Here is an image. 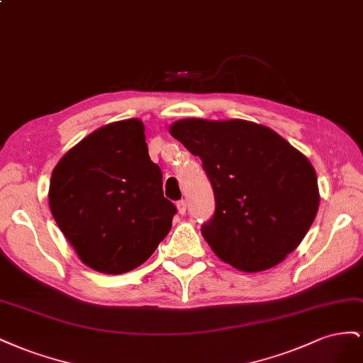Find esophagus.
<instances>
[{
  "mask_svg": "<svg viewBox=\"0 0 363 363\" xmlns=\"http://www.w3.org/2000/svg\"><path fill=\"white\" fill-rule=\"evenodd\" d=\"M176 206H178V213L179 214H185V211H187V202H185L184 199L179 201Z\"/></svg>",
  "mask_w": 363,
  "mask_h": 363,
  "instance_id": "34e87169",
  "label": "esophagus"
}]
</instances>
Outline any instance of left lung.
Wrapping results in <instances>:
<instances>
[{
	"label": "left lung",
	"mask_w": 363,
	"mask_h": 363,
	"mask_svg": "<svg viewBox=\"0 0 363 363\" xmlns=\"http://www.w3.org/2000/svg\"><path fill=\"white\" fill-rule=\"evenodd\" d=\"M170 135L199 157L214 190L202 235L243 272L281 263L303 242L319 208L312 162L271 128L246 120L184 118Z\"/></svg>",
	"instance_id": "8db88e82"
}]
</instances>
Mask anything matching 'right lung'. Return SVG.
Listing matches in <instances>:
<instances>
[{"mask_svg": "<svg viewBox=\"0 0 363 363\" xmlns=\"http://www.w3.org/2000/svg\"><path fill=\"white\" fill-rule=\"evenodd\" d=\"M48 203L80 262L109 275L146 262L176 213L138 118L105 124L71 147L51 173Z\"/></svg>", "mask_w": 363, "mask_h": 363, "instance_id": "obj_1", "label": "right lung"}]
</instances>
